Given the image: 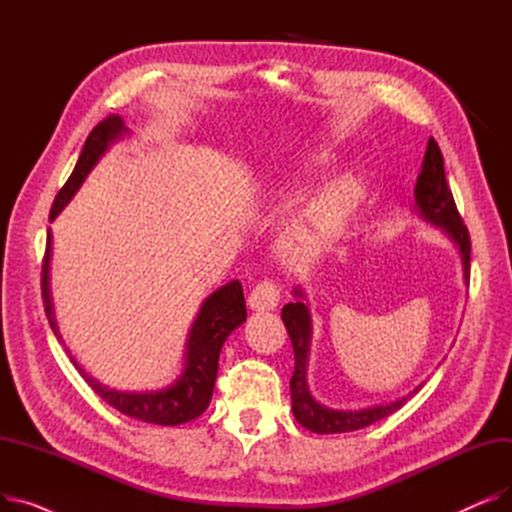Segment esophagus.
Segmentation results:
<instances>
[{"instance_id": "34e87169", "label": "esophagus", "mask_w": 512, "mask_h": 512, "mask_svg": "<svg viewBox=\"0 0 512 512\" xmlns=\"http://www.w3.org/2000/svg\"><path fill=\"white\" fill-rule=\"evenodd\" d=\"M280 303V288L272 280L259 282L249 294V307L253 311H272Z\"/></svg>"}]
</instances>
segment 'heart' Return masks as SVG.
I'll return each mask as SVG.
<instances>
[{
	"label": "heart",
	"instance_id": "b5f03b06",
	"mask_svg": "<svg viewBox=\"0 0 512 512\" xmlns=\"http://www.w3.org/2000/svg\"><path fill=\"white\" fill-rule=\"evenodd\" d=\"M332 155L317 151L303 157L297 174L311 178L328 170ZM363 197V184L353 174H340L330 178L317 193L301 207L286 226L280 238V251L290 263H305L313 259L326 242L336 234L348 215L353 213Z\"/></svg>",
	"mask_w": 512,
	"mask_h": 512
}]
</instances>
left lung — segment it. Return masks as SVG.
Wrapping results in <instances>:
<instances>
[{"instance_id":"8db88e82","label":"left lung","mask_w":512,"mask_h":512,"mask_svg":"<svg viewBox=\"0 0 512 512\" xmlns=\"http://www.w3.org/2000/svg\"><path fill=\"white\" fill-rule=\"evenodd\" d=\"M415 205L421 213V218L429 224L440 226L456 247H459L461 261H463V274L469 282V261H471V236L446 182L444 174V157L434 139L427 141V151L423 157L421 174L417 176L415 184ZM297 301L284 305L282 321L288 330L292 351H294V373L290 378V396H292V413L297 421L311 429L315 434H344L363 429L375 421H380L392 413H396L409 396L419 392L417 386L411 394L402 396L388 405H378L359 411H336L330 407L319 405L311 396L307 386V363H309V346H311V313L305 305V294L301 288L294 290Z\"/></svg>"}]
</instances>
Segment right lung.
<instances>
[{
  "mask_svg": "<svg viewBox=\"0 0 512 512\" xmlns=\"http://www.w3.org/2000/svg\"><path fill=\"white\" fill-rule=\"evenodd\" d=\"M126 130L128 128L124 126L120 116L105 118L91 130L68 182L62 186V191L58 193L56 201L51 205L49 222L58 218V213L68 205V201L74 197L80 184L85 182L87 174L93 170L99 157L112 143L122 139ZM49 259H51V232H47V249H45L43 272H41V294H43V307L49 319V326L53 334L62 340L56 317H53V303H51V292H49ZM245 319H247L245 294H242V284L238 280L215 290L201 305L195 324L191 332H188L186 363H184L182 375L172 386L157 392L110 390L107 386H101L97 380H93L74 359L72 363L76 365L80 375H83L85 382L107 402V405L118 409L120 413L145 423H155V425L188 423L197 419L209 407L213 384H215V378H218V361H220L222 344L232 334V330H236Z\"/></svg>",
  "mask_w": 512,
  "mask_h": 512,
  "instance_id": "add662e5",
  "label": "right lung"
}]
</instances>
